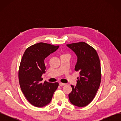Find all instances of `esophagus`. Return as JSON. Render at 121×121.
Instances as JSON below:
<instances>
[{
  "label": "esophagus",
  "mask_w": 121,
  "mask_h": 121,
  "mask_svg": "<svg viewBox=\"0 0 121 121\" xmlns=\"http://www.w3.org/2000/svg\"><path fill=\"white\" fill-rule=\"evenodd\" d=\"M65 84H65V83H59V85H60V86H64V85H65Z\"/></svg>",
  "instance_id": "obj_1"
}]
</instances>
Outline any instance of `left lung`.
I'll use <instances>...</instances> for the list:
<instances>
[{
	"label": "left lung",
	"instance_id": "1",
	"mask_svg": "<svg viewBox=\"0 0 121 121\" xmlns=\"http://www.w3.org/2000/svg\"><path fill=\"white\" fill-rule=\"evenodd\" d=\"M77 56L75 70L79 72L77 85H71L69 101L78 107H84L92 101L99 87L101 74L99 58L96 50L84 42L67 44Z\"/></svg>",
	"mask_w": 121,
	"mask_h": 121
}]
</instances>
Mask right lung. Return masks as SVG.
I'll return each instance as SVG.
<instances>
[{
	"label": "right lung",
	"instance_id": "right-lung-1",
	"mask_svg": "<svg viewBox=\"0 0 121 121\" xmlns=\"http://www.w3.org/2000/svg\"><path fill=\"white\" fill-rule=\"evenodd\" d=\"M59 46L40 42L26 49L22 58L19 70L21 89L25 97L35 107H43L49 104L58 83L45 81L41 76L45 73V58Z\"/></svg>",
	"mask_w": 121,
	"mask_h": 121
}]
</instances>
